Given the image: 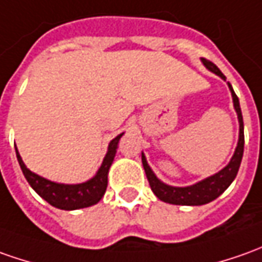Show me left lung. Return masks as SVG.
I'll use <instances>...</instances> for the list:
<instances>
[{"mask_svg": "<svg viewBox=\"0 0 262 262\" xmlns=\"http://www.w3.org/2000/svg\"><path fill=\"white\" fill-rule=\"evenodd\" d=\"M202 63L208 70H211L215 74H218L221 79L225 80V76L221 73L220 69L212 61L202 58ZM228 86L229 90H231V94H232L234 107H235L236 115H238V122H239V139H238V145H236L235 154L232 156V159L222 170H220L215 175L209 176V178H206L204 181H201V182L191 185V186H185V188L169 186V185L163 183L156 178L154 170L150 169V166L146 162L145 155L142 154V163H143L146 178L149 181L150 189L163 202L173 204V205H204V204H208V202L218 198L221 193L225 191L232 183V181L235 179L244 155V122L241 107H239V100H238L235 92L232 90V86L229 83Z\"/></svg>", "mask_w": 262, "mask_h": 262, "instance_id": "left-lung-1", "label": "left lung"}]
</instances>
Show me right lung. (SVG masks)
<instances>
[{"instance_id": "1", "label": "right lung", "mask_w": 262, "mask_h": 262, "mask_svg": "<svg viewBox=\"0 0 262 262\" xmlns=\"http://www.w3.org/2000/svg\"><path fill=\"white\" fill-rule=\"evenodd\" d=\"M122 136H123V133H120L119 136H116L108 143L107 154L104 156L103 163H101L100 169L97 170V173L90 181L84 183H77V185H64V183L51 182L49 179L34 173L24 165L17 147H15V154H17V159H18L23 173L26 176L27 182L31 185L34 191L37 192L44 201H47L50 205L56 206L58 209H64V211H73V209H80V208L94 205L103 198L106 188H107L108 169H110L112 162L115 159L117 143H119Z\"/></svg>"}]
</instances>
